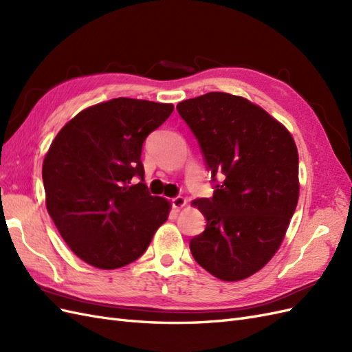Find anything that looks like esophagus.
I'll return each mask as SVG.
<instances>
[{"label":"esophagus","mask_w":352,"mask_h":352,"mask_svg":"<svg viewBox=\"0 0 352 352\" xmlns=\"http://www.w3.org/2000/svg\"><path fill=\"white\" fill-rule=\"evenodd\" d=\"M172 206H173L176 210L182 208V207L186 206V199H185L184 197H175V198L172 199Z\"/></svg>","instance_id":"obj_1"}]
</instances>
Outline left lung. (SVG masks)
I'll list each match as a JSON object with an SVG mask.
<instances>
[{
    "mask_svg": "<svg viewBox=\"0 0 352 352\" xmlns=\"http://www.w3.org/2000/svg\"><path fill=\"white\" fill-rule=\"evenodd\" d=\"M176 109L214 184L211 198L194 201L207 226L190 239V252L217 279L242 280L279 250L296 208L294 138L267 111L236 95L208 92Z\"/></svg>",
    "mask_w": 352,
    "mask_h": 352,
    "instance_id": "1",
    "label": "left lung"
}]
</instances>
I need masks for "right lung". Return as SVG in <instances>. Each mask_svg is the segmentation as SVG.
I'll return each mask as SVG.
<instances>
[{
    "label": "right lung",
    "mask_w": 352,
    "mask_h": 352,
    "mask_svg": "<svg viewBox=\"0 0 352 352\" xmlns=\"http://www.w3.org/2000/svg\"><path fill=\"white\" fill-rule=\"evenodd\" d=\"M172 111V104L114 98L74 116L52 141L42 164L47 210L85 263L123 267L167 220L170 202L148 192L141 154Z\"/></svg>",
    "instance_id": "add662e5"
}]
</instances>
